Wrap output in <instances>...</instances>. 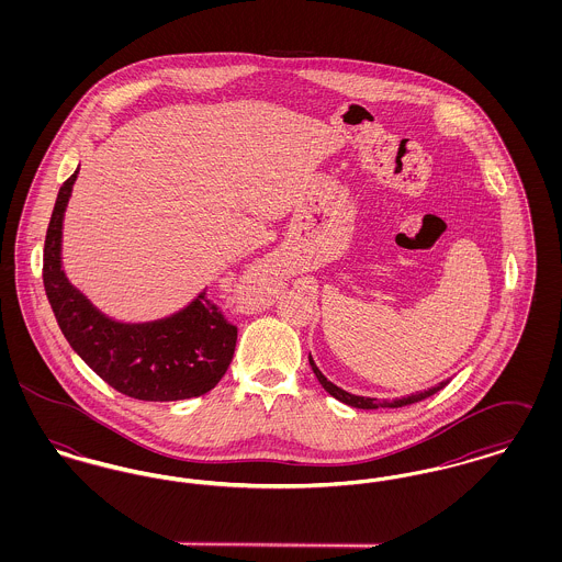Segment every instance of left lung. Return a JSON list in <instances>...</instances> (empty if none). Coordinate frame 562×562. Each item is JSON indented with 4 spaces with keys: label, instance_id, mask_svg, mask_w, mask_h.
Segmentation results:
<instances>
[{
    "label": "left lung",
    "instance_id": "8db88e82",
    "mask_svg": "<svg viewBox=\"0 0 562 562\" xmlns=\"http://www.w3.org/2000/svg\"><path fill=\"white\" fill-rule=\"evenodd\" d=\"M310 364H312V371L314 374L318 376V381H321L322 387L333 396V398H337V401L344 402V404H349V406H353V408H379V406H390V408H398V406H406V404H413V402L426 401L429 398L431 394H436L438 390H442L449 381H442V383H438V385H434V387H429L426 392H417V394H411V396H406V398H398V401L394 402H379L376 398H364V396H353V394H349L346 390H341V387H337L335 383H330L324 374L321 373V369L316 367V362L312 360V356H310Z\"/></svg>",
    "mask_w": 562,
    "mask_h": 562
}]
</instances>
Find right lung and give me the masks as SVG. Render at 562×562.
<instances>
[{
  "mask_svg": "<svg viewBox=\"0 0 562 562\" xmlns=\"http://www.w3.org/2000/svg\"><path fill=\"white\" fill-rule=\"evenodd\" d=\"M78 170L60 186L44 244V289L56 322L81 360L113 390L136 401L170 402L211 392L227 373L238 328L209 291L183 312L147 324L109 321L60 269V229Z\"/></svg>",
  "mask_w": 562,
  "mask_h": 562,
  "instance_id": "obj_1",
  "label": "right lung"
}]
</instances>
